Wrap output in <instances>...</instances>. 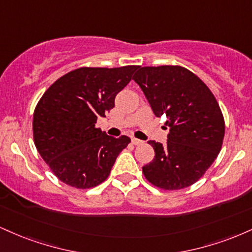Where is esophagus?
Masks as SVG:
<instances>
[{"label":"esophagus","instance_id":"obj_1","mask_svg":"<svg viewBox=\"0 0 252 252\" xmlns=\"http://www.w3.org/2000/svg\"><path fill=\"white\" fill-rule=\"evenodd\" d=\"M131 142H132V144H135V146H137V144H141V143H142V141L138 140V138L132 137V138H131Z\"/></svg>","mask_w":252,"mask_h":252}]
</instances>
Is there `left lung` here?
Segmentation results:
<instances>
[{
  "instance_id": "left-lung-1",
  "label": "left lung",
  "mask_w": 252,
  "mask_h": 252,
  "mask_svg": "<svg viewBox=\"0 0 252 252\" xmlns=\"http://www.w3.org/2000/svg\"><path fill=\"white\" fill-rule=\"evenodd\" d=\"M140 85L156 117L166 115L167 143L149 141L155 156L142 167L144 178L164 190L195 184L220 152L224 116L216 97L198 76L182 66L138 67Z\"/></svg>"
}]
</instances>
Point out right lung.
<instances>
[{
  "mask_svg": "<svg viewBox=\"0 0 252 252\" xmlns=\"http://www.w3.org/2000/svg\"><path fill=\"white\" fill-rule=\"evenodd\" d=\"M138 67L77 68L56 80L40 98L33 116L34 143L63 184L88 189L108 179L130 138L111 137L94 124L114 108L116 94Z\"/></svg>",
  "mask_w": 252,
  "mask_h": 252,
  "instance_id": "obj_1",
  "label": "right lung"
}]
</instances>
